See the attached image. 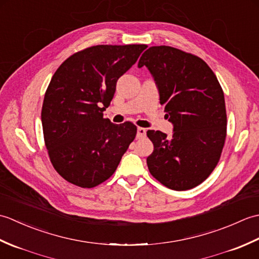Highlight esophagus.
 <instances>
[{
    "instance_id": "esophagus-1",
    "label": "esophagus",
    "mask_w": 259,
    "mask_h": 259,
    "mask_svg": "<svg viewBox=\"0 0 259 259\" xmlns=\"http://www.w3.org/2000/svg\"><path fill=\"white\" fill-rule=\"evenodd\" d=\"M146 134H147V130L145 128L138 126V129H137V138L138 139L144 138V137H146Z\"/></svg>"
}]
</instances>
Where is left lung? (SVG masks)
I'll use <instances>...</instances> for the list:
<instances>
[{
    "mask_svg": "<svg viewBox=\"0 0 259 259\" xmlns=\"http://www.w3.org/2000/svg\"><path fill=\"white\" fill-rule=\"evenodd\" d=\"M144 65L174 124L171 137L147 131L153 144L148 169L170 189H191L209 177L221 159L227 133L223 89L202 59L179 49L151 47L139 60L138 67Z\"/></svg>",
    "mask_w": 259,
    "mask_h": 259,
    "instance_id": "left-lung-1",
    "label": "left lung"
}]
</instances>
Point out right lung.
Instances as JSON below:
<instances>
[{
  "label": "right lung",
  "instance_id": "1",
  "mask_svg": "<svg viewBox=\"0 0 259 259\" xmlns=\"http://www.w3.org/2000/svg\"><path fill=\"white\" fill-rule=\"evenodd\" d=\"M145 45L95 46L60 65L43 100L41 120L54 169L69 183L92 188L109 179L137 135L126 121L103 118L121 75L137 62Z\"/></svg>",
  "mask_w": 259,
  "mask_h": 259
}]
</instances>
